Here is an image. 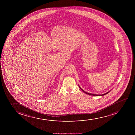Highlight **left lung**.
Wrapping results in <instances>:
<instances>
[{"instance_id": "8db88e82", "label": "left lung", "mask_w": 135, "mask_h": 135, "mask_svg": "<svg viewBox=\"0 0 135 135\" xmlns=\"http://www.w3.org/2000/svg\"><path fill=\"white\" fill-rule=\"evenodd\" d=\"M80 89H81V90H82V91H83L84 92V93H85V94H88V95H94V96H102V95H106L107 94H108V93H109V92H107V93H105V94H102V95H96V94H90V93H87V92H85V91H84L83 90H82V89H81V88H80Z\"/></svg>"}]
</instances>
